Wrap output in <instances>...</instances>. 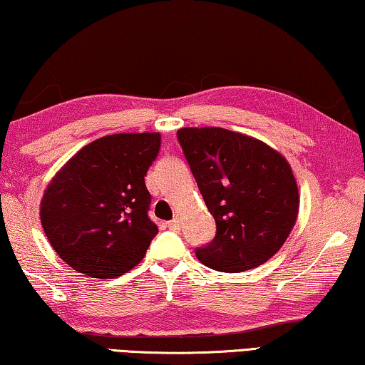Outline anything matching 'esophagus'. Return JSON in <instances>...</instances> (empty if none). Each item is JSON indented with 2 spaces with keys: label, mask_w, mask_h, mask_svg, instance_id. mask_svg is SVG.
Returning <instances> with one entry per match:
<instances>
[{
  "label": "esophagus",
  "mask_w": 365,
  "mask_h": 365,
  "mask_svg": "<svg viewBox=\"0 0 365 365\" xmlns=\"http://www.w3.org/2000/svg\"><path fill=\"white\" fill-rule=\"evenodd\" d=\"M166 228L175 230V232H179V230H181V220H179V218H173L171 222L166 223Z\"/></svg>",
  "instance_id": "34e87169"
}]
</instances>
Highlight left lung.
I'll list each match as a JSON object with an SVG mask.
<instances>
[{
	"mask_svg": "<svg viewBox=\"0 0 365 365\" xmlns=\"http://www.w3.org/2000/svg\"><path fill=\"white\" fill-rule=\"evenodd\" d=\"M178 140L217 223L214 241L195 250L197 259L223 272L264 264L299 215L289 161L261 140L220 127L179 128Z\"/></svg>",
	"mask_w": 365,
	"mask_h": 365,
	"instance_id": "obj_1",
	"label": "left lung"
}]
</instances>
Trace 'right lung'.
I'll return each mask as SVG.
<instances>
[{
	"instance_id": "obj_1",
	"label": "right lung",
	"mask_w": 365,
	"mask_h": 365,
	"mask_svg": "<svg viewBox=\"0 0 365 365\" xmlns=\"http://www.w3.org/2000/svg\"><path fill=\"white\" fill-rule=\"evenodd\" d=\"M158 132L114 133L60 168L41 200V223L61 259L88 277L124 276L147 255L158 227L148 218V168Z\"/></svg>"
}]
</instances>
